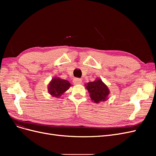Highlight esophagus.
Returning a JSON list of instances; mask_svg holds the SVG:
<instances>
[{"label": "esophagus", "mask_w": 156, "mask_h": 156, "mask_svg": "<svg viewBox=\"0 0 156 156\" xmlns=\"http://www.w3.org/2000/svg\"><path fill=\"white\" fill-rule=\"evenodd\" d=\"M73 82L75 84H81L82 83V81L81 79H79V78H75L73 80Z\"/></svg>", "instance_id": "obj_1"}]
</instances>
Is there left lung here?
Here are the masks:
<instances>
[{
	"label": "left lung",
	"instance_id": "8db88e82",
	"mask_svg": "<svg viewBox=\"0 0 156 156\" xmlns=\"http://www.w3.org/2000/svg\"><path fill=\"white\" fill-rule=\"evenodd\" d=\"M86 88L90 93L91 100L96 103L106 101L110 93L107 86L100 79H96L94 82L88 83Z\"/></svg>",
	"mask_w": 156,
	"mask_h": 156
}]
</instances>
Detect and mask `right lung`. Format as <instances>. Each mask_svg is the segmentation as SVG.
Instances as JSON below:
<instances>
[{"mask_svg":"<svg viewBox=\"0 0 156 156\" xmlns=\"http://www.w3.org/2000/svg\"><path fill=\"white\" fill-rule=\"evenodd\" d=\"M71 86L72 84L67 80L54 77L49 84L48 92L53 97L60 98Z\"/></svg>","mask_w":156,"mask_h":156,"instance_id":"1","label":"right lung"}]
</instances>
